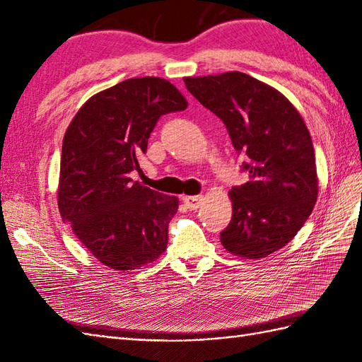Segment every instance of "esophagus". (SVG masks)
Segmentation results:
<instances>
[{"label": "esophagus", "instance_id": "1", "mask_svg": "<svg viewBox=\"0 0 362 362\" xmlns=\"http://www.w3.org/2000/svg\"><path fill=\"white\" fill-rule=\"evenodd\" d=\"M204 202V196L202 194H196V196H185L184 198V204L190 210H198V208L202 205Z\"/></svg>", "mask_w": 362, "mask_h": 362}]
</instances>
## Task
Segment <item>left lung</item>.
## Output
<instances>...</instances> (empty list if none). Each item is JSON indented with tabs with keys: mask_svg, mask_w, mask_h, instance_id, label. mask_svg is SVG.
I'll list each match as a JSON object with an SVG mask.
<instances>
[{
	"mask_svg": "<svg viewBox=\"0 0 362 362\" xmlns=\"http://www.w3.org/2000/svg\"><path fill=\"white\" fill-rule=\"evenodd\" d=\"M184 83L249 158V180L229 192L233 218L221 242L233 255L264 258L293 240L317 201L310 131L286 96L247 74L185 76Z\"/></svg>",
	"mask_w": 362,
	"mask_h": 362,
	"instance_id": "8db88e82",
	"label": "left lung"
}]
</instances>
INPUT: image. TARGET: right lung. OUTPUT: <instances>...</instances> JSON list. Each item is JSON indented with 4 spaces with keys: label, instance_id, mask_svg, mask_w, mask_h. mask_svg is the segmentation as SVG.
<instances>
[{
    "label": "right lung",
    "instance_id": "obj_1",
    "mask_svg": "<svg viewBox=\"0 0 362 362\" xmlns=\"http://www.w3.org/2000/svg\"><path fill=\"white\" fill-rule=\"evenodd\" d=\"M187 100L158 76L129 78L87 100L63 137L57 204L81 245L113 270H134L168 247L177 196L151 190L129 172L161 115Z\"/></svg>",
    "mask_w": 362,
    "mask_h": 362
}]
</instances>
